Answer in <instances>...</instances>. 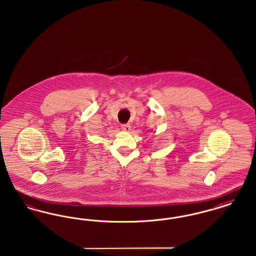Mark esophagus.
<instances>
[{
  "label": "esophagus",
  "instance_id": "34e87169",
  "mask_svg": "<svg viewBox=\"0 0 256 256\" xmlns=\"http://www.w3.org/2000/svg\"><path fill=\"white\" fill-rule=\"evenodd\" d=\"M122 130L124 132H130V126L128 124H122Z\"/></svg>",
  "mask_w": 256,
  "mask_h": 256
}]
</instances>
